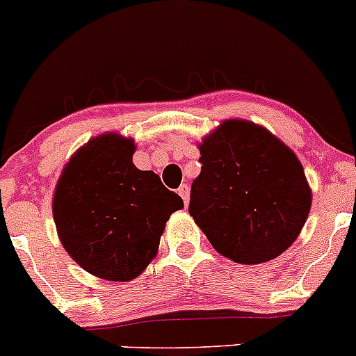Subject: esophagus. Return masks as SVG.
<instances>
[{
  "label": "esophagus",
  "mask_w": 356,
  "mask_h": 356,
  "mask_svg": "<svg viewBox=\"0 0 356 356\" xmlns=\"http://www.w3.org/2000/svg\"><path fill=\"white\" fill-rule=\"evenodd\" d=\"M179 191V195H181V198L184 200V205H188V202H189V188H188V184H182L181 188L177 189Z\"/></svg>",
  "instance_id": "obj_1"
}]
</instances>
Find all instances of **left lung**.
<instances>
[{
    "mask_svg": "<svg viewBox=\"0 0 356 356\" xmlns=\"http://www.w3.org/2000/svg\"><path fill=\"white\" fill-rule=\"evenodd\" d=\"M200 154L189 216L212 247L241 264L287 250L312 209V189L294 151L264 127L226 120L203 139Z\"/></svg>",
    "mask_w": 356,
    "mask_h": 356,
    "instance_id": "obj_1",
    "label": "left lung"
}]
</instances>
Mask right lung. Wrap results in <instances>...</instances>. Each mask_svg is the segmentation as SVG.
<instances>
[{"label": "right lung", "instance_id": "add662e5", "mask_svg": "<svg viewBox=\"0 0 356 356\" xmlns=\"http://www.w3.org/2000/svg\"><path fill=\"white\" fill-rule=\"evenodd\" d=\"M134 151V140L118 134L88 140L62 170L51 203L67 254L111 282H129L146 270L168 217L184 207L154 172L132 163Z\"/></svg>", "mask_w": 356, "mask_h": 356}]
</instances>
